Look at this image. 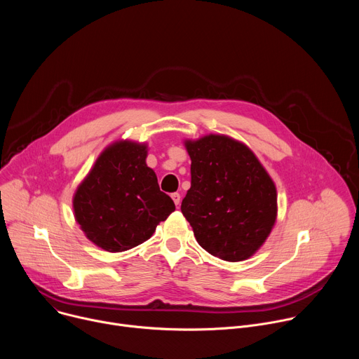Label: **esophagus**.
Here are the masks:
<instances>
[{
	"mask_svg": "<svg viewBox=\"0 0 359 359\" xmlns=\"http://www.w3.org/2000/svg\"><path fill=\"white\" fill-rule=\"evenodd\" d=\"M172 198H173L176 206L179 208V204H180V194H179V193H172Z\"/></svg>",
	"mask_w": 359,
	"mask_h": 359,
	"instance_id": "obj_1",
	"label": "esophagus"
}]
</instances>
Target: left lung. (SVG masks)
<instances>
[{"label": "left lung", "mask_w": 359, "mask_h": 359, "mask_svg": "<svg viewBox=\"0 0 359 359\" xmlns=\"http://www.w3.org/2000/svg\"><path fill=\"white\" fill-rule=\"evenodd\" d=\"M186 149L191 186L180 209L197 243L222 260H247L276 223L274 182L254 153L229 136L186 140Z\"/></svg>", "instance_id": "8db88e82"}]
</instances>
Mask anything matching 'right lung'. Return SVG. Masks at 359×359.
Here are the masks:
<instances>
[{
  "instance_id": "add662e5",
  "label": "right lung",
  "mask_w": 359,
  "mask_h": 359,
  "mask_svg": "<svg viewBox=\"0 0 359 359\" xmlns=\"http://www.w3.org/2000/svg\"><path fill=\"white\" fill-rule=\"evenodd\" d=\"M146 144L122 140L96 159L74 196L75 219L97 247L119 252L150 238L175 212L173 200L146 165Z\"/></svg>"
}]
</instances>
